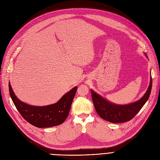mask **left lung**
<instances>
[{"label": "left lung", "mask_w": 160, "mask_h": 160, "mask_svg": "<svg viewBox=\"0 0 160 160\" xmlns=\"http://www.w3.org/2000/svg\"><path fill=\"white\" fill-rule=\"evenodd\" d=\"M152 77L146 93L138 102L128 105H120L112 103L94 91L90 90L95 109L102 118L112 123L126 122L132 120L139 112L148 100L152 89Z\"/></svg>", "instance_id": "1"}]
</instances>
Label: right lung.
Here are the masks:
<instances>
[{
    "label": "right lung",
    "mask_w": 160,
    "mask_h": 160,
    "mask_svg": "<svg viewBox=\"0 0 160 160\" xmlns=\"http://www.w3.org/2000/svg\"><path fill=\"white\" fill-rule=\"evenodd\" d=\"M77 88H73L56 103L38 107L20 101L9 83L10 94L18 111L28 123L37 128H49L62 124L69 114Z\"/></svg>",
    "instance_id": "add662e5"
}]
</instances>
